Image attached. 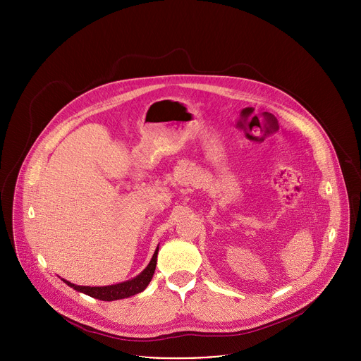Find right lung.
I'll list each match as a JSON object with an SVG mask.
<instances>
[{
	"mask_svg": "<svg viewBox=\"0 0 361 361\" xmlns=\"http://www.w3.org/2000/svg\"><path fill=\"white\" fill-rule=\"evenodd\" d=\"M159 248H156V251H154L151 260L148 263V266L138 274L135 276L134 279L131 280H127V281H123V283H118V284H111V286H102V287H90V286H77V284H73L67 280L63 279V281L70 286L71 288L80 291V293H84L90 297H94V298H98V300H102V301H114V300H121V298H127V297H131V295H135L141 291H144L147 288V286L149 284L152 276H154V271H156V266H157V254H159Z\"/></svg>",
	"mask_w": 361,
	"mask_h": 361,
	"instance_id": "1",
	"label": "right lung"
}]
</instances>
